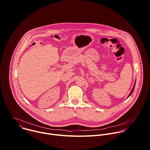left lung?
<instances>
[{
  "label": "left lung",
  "mask_w": 150,
  "mask_h": 150,
  "mask_svg": "<svg viewBox=\"0 0 150 150\" xmlns=\"http://www.w3.org/2000/svg\"><path fill=\"white\" fill-rule=\"evenodd\" d=\"M135 84H134V87H133V88H132V90H131V93H129V96H128V97H129L131 95V94H132V93L133 92V91H134V87H135Z\"/></svg>",
  "instance_id": "left-lung-1"
}]
</instances>
